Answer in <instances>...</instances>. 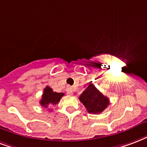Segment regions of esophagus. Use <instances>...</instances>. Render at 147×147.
Wrapping results in <instances>:
<instances>
[{
	"mask_svg": "<svg viewBox=\"0 0 147 147\" xmlns=\"http://www.w3.org/2000/svg\"><path fill=\"white\" fill-rule=\"evenodd\" d=\"M66 91H67V93L68 94H72V93H73V89L71 87H68L66 89Z\"/></svg>",
	"mask_w": 147,
	"mask_h": 147,
	"instance_id": "34e87169",
	"label": "esophagus"
}]
</instances>
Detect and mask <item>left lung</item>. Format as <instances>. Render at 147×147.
Wrapping results in <instances>:
<instances>
[{
	"mask_svg": "<svg viewBox=\"0 0 147 147\" xmlns=\"http://www.w3.org/2000/svg\"><path fill=\"white\" fill-rule=\"evenodd\" d=\"M79 100L90 114H100L110 104L108 97L103 95L93 83H90L88 87L82 92L79 96Z\"/></svg>",
	"mask_w": 147,
	"mask_h": 147,
	"instance_id": "left-lung-1",
	"label": "left lung"
}]
</instances>
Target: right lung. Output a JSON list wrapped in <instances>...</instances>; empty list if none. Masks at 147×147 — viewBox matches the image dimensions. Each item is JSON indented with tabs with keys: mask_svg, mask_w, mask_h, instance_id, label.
<instances>
[{
	"mask_svg": "<svg viewBox=\"0 0 147 147\" xmlns=\"http://www.w3.org/2000/svg\"><path fill=\"white\" fill-rule=\"evenodd\" d=\"M64 95H65V93L54 92L51 88L46 86V88L43 90L42 99L40 101V103L41 106L47 108V107H48V106L57 104Z\"/></svg>",
	"mask_w": 147,
	"mask_h": 147,
	"instance_id": "add662e5",
	"label": "right lung"
}]
</instances>
